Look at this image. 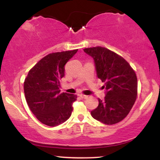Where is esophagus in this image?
I'll list each match as a JSON object with an SVG mask.
<instances>
[{"label": "esophagus", "mask_w": 160, "mask_h": 160, "mask_svg": "<svg viewBox=\"0 0 160 160\" xmlns=\"http://www.w3.org/2000/svg\"><path fill=\"white\" fill-rule=\"evenodd\" d=\"M80 95V97L81 98H82V99H85V98H88V96L87 95H82V94H80V95Z\"/></svg>", "instance_id": "34e87169"}]
</instances>
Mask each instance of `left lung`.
<instances>
[{
	"label": "left lung",
	"mask_w": 160,
	"mask_h": 160,
	"mask_svg": "<svg viewBox=\"0 0 160 160\" xmlns=\"http://www.w3.org/2000/svg\"><path fill=\"white\" fill-rule=\"evenodd\" d=\"M83 51L94 60L97 77L105 88V97L98 98V106L91 111L92 117L104 124L117 123L128 114L136 100V74L122 57L105 47Z\"/></svg>",
	"instance_id": "obj_1"
}]
</instances>
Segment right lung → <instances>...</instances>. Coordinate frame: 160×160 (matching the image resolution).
I'll return each mask as SVG.
<instances>
[{
    "label": "right lung",
    "mask_w": 160,
    "mask_h": 160,
    "mask_svg": "<svg viewBox=\"0 0 160 160\" xmlns=\"http://www.w3.org/2000/svg\"><path fill=\"white\" fill-rule=\"evenodd\" d=\"M78 49L53 52L40 59L29 71L24 92L29 108L38 120L56 126L68 120L77 95L60 92V80L65 76V65Z\"/></svg>",
    "instance_id": "obj_1"
}]
</instances>
